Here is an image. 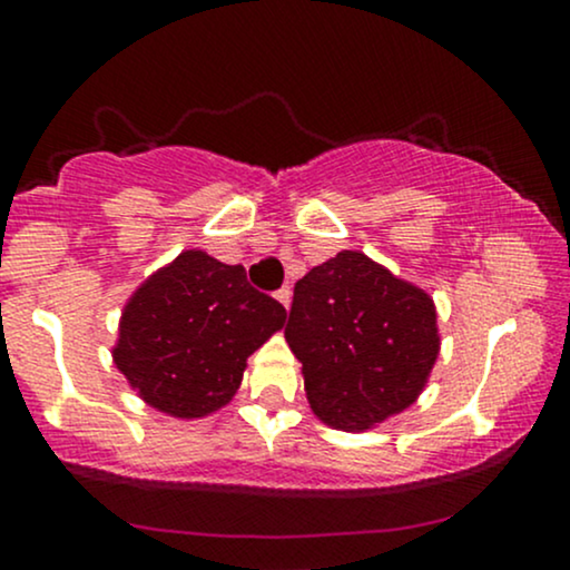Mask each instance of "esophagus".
Segmentation results:
<instances>
[{"label": "esophagus", "instance_id": "obj_1", "mask_svg": "<svg viewBox=\"0 0 570 570\" xmlns=\"http://www.w3.org/2000/svg\"><path fill=\"white\" fill-rule=\"evenodd\" d=\"M276 299L284 307H289L292 305V289H289V286H281V289L276 292Z\"/></svg>", "mask_w": 570, "mask_h": 570}]
</instances>
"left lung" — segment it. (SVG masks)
<instances>
[{
  "label": "left lung",
  "instance_id": "1",
  "mask_svg": "<svg viewBox=\"0 0 570 570\" xmlns=\"http://www.w3.org/2000/svg\"><path fill=\"white\" fill-rule=\"evenodd\" d=\"M284 335L311 410L343 431L407 410L440 356L434 299L362 252H340L294 284Z\"/></svg>",
  "mask_w": 570,
  "mask_h": 570
}]
</instances>
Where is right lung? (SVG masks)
<instances>
[{
    "instance_id": "obj_1",
    "label": "right lung",
    "mask_w": 570,
    "mask_h": 570,
    "mask_svg": "<svg viewBox=\"0 0 570 570\" xmlns=\"http://www.w3.org/2000/svg\"><path fill=\"white\" fill-rule=\"evenodd\" d=\"M284 322V305L254 289L244 265L189 248L130 294L112 358L149 407L189 421L230 402L246 358Z\"/></svg>"
}]
</instances>
